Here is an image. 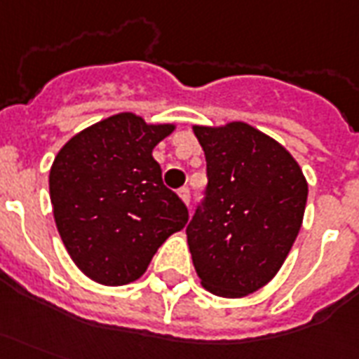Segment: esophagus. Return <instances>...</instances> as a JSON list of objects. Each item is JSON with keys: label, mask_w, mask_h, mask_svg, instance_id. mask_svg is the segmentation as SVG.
Masks as SVG:
<instances>
[{"label": "esophagus", "mask_w": 359, "mask_h": 359, "mask_svg": "<svg viewBox=\"0 0 359 359\" xmlns=\"http://www.w3.org/2000/svg\"><path fill=\"white\" fill-rule=\"evenodd\" d=\"M179 198L184 201V205H190V190L188 188H180Z\"/></svg>", "instance_id": "34e87169"}]
</instances>
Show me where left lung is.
<instances>
[{
	"instance_id": "obj_1",
	"label": "left lung",
	"mask_w": 359,
	"mask_h": 359,
	"mask_svg": "<svg viewBox=\"0 0 359 359\" xmlns=\"http://www.w3.org/2000/svg\"><path fill=\"white\" fill-rule=\"evenodd\" d=\"M205 152L207 196L187 228L209 293L241 299L280 272L302 226L308 182L278 140L243 121L194 126Z\"/></svg>"
}]
</instances>
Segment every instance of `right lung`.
<instances>
[{
    "label": "right lung",
    "instance_id": "right-lung-1",
    "mask_svg": "<svg viewBox=\"0 0 359 359\" xmlns=\"http://www.w3.org/2000/svg\"><path fill=\"white\" fill-rule=\"evenodd\" d=\"M175 123L121 112L74 135L49 171L53 217L74 264L100 285L139 280L159 245L188 222L152 150Z\"/></svg>",
    "mask_w": 359,
    "mask_h": 359
}]
</instances>
